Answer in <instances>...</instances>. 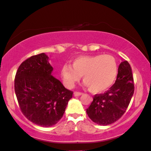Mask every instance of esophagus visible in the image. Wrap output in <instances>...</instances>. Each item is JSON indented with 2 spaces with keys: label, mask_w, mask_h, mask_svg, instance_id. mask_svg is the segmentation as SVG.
Listing matches in <instances>:
<instances>
[{
  "label": "esophagus",
  "mask_w": 151,
  "mask_h": 151,
  "mask_svg": "<svg viewBox=\"0 0 151 151\" xmlns=\"http://www.w3.org/2000/svg\"><path fill=\"white\" fill-rule=\"evenodd\" d=\"M74 96H81V95H83V93L82 92H78V91H75L74 93Z\"/></svg>",
  "instance_id": "esophagus-1"
}]
</instances>
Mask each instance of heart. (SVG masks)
I'll return each instance as SVG.
<instances>
[{"mask_svg":"<svg viewBox=\"0 0 151 151\" xmlns=\"http://www.w3.org/2000/svg\"><path fill=\"white\" fill-rule=\"evenodd\" d=\"M117 74V61L110 55L79 56L73 60L72 67L63 65L60 72L67 88H73L82 76L84 86L94 93H101L110 88Z\"/></svg>","mask_w":151,"mask_h":151,"instance_id":"obj_1","label":"heart"}]
</instances>
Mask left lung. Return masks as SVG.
<instances>
[{
	"mask_svg": "<svg viewBox=\"0 0 151 151\" xmlns=\"http://www.w3.org/2000/svg\"><path fill=\"white\" fill-rule=\"evenodd\" d=\"M134 92L132 68L127 60L118 68L115 83L104 93L96 94L86 113L93 122L100 125L111 124L120 118L127 109Z\"/></svg>",
	"mask_w": 151,
	"mask_h": 151,
	"instance_id": "8db88e82",
	"label": "left lung"
}]
</instances>
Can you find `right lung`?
<instances>
[{"instance_id":"obj_1","label":"right lung","mask_w":151,"mask_h":151,"mask_svg":"<svg viewBox=\"0 0 151 151\" xmlns=\"http://www.w3.org/2000/svg\"><path fill=\"white\" fill-rule=\"evenodd\" d=\"M52 67L45 53L33 55L19 65L14 78L19 106L29 120L41 127L57 124L73 92L52 75Z\"/></svg>"}]
</instances>
